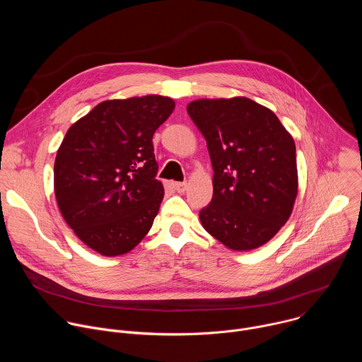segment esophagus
<instances>
[{"mask_svg":"<svg viewBox=\"0 0 362 362\" xmlns=\"http://www.w3.org/2000/svg\"><path fill=\"white\" fill-rule=\"evenodd\" d=\"M172 186H173V189H175L176 192H179V193H182V192H185V190L187 189V183H186V182H173Z\"/></svg>","mask_w":362,"mask_h":362,"instance_id":"esophagus-1","label":"esophagus"}]
</instances>
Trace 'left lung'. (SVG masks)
<instances>
[{
	"label": "left lung",
	"instance_id": "1",
	"mask_svg": "<svg viewBox=\"0 0 362 362\" xmlns=\"http://www.w3.org/2000/svg\"><path fill=\"white\" fill-rule=\"evenodd\" d=\"M187 113L215 172L212 200L199 214L203 228L233 250L262 246L286 223L298 193L292 136L246 97L196 100Z\"/></svg>",
	"mask_w": 362,
	"mask_h": 362
}]
</instances>
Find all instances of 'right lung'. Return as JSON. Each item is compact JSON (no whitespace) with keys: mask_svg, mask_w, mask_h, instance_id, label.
Instances as JSON below:
<instances>
[{"mask_svg":"<svg viewBox=\"0 0 362 362\" xmlns=\"http://www.w3.org/2000/svg\"><path fill=\"white\" fill-rule=\"evenodd\" d=\"M175 109L163 95L107 100L76 122L57 151L54 192L74 233L105 256L132 250L163 200L153 134Z\"/></svg>","mask_w":362,"mask_h":362,"instance_id":"right-lung-1","label":"right lung"}]
</instances>
